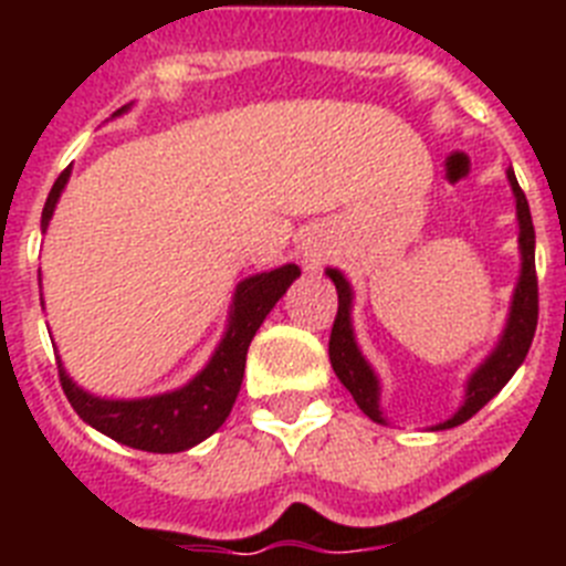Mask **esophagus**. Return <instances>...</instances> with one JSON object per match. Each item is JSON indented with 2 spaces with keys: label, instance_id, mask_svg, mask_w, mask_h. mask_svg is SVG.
<instances>
[{
  "label": "esophagus",
  "instance_id": "esophagus-1",
  "mask_svg": "<svg viewBox=\"0 0 566 566\" xmlns=\"http://www.w3.org/2000/svg\"><path fill=\"white\" fill-rule=\"evenodd\" d=\"M303 260H306V263H308V266H317V263H319V252H317V249H314V247H306V249H303Z\"/></svg>",
  "mask_w": 566,
  "mask_h": 566
}]
</instances>
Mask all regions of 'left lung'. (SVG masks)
<instances>
[{
    "label": "left lung",
    "instance_id": "1",
    "mask_svg": "<svg viewBox=\"0 0 566 566\" xmlns=\"http://www.w3.org/2000/svg\"><path fill=\"white\" fill-rule=\"evenodd\" d=\"M507 181L516 198V221H518V254H522V269H518L516 289H513V300H510L507 323L502 328L496 348L479 363V368L468 377L464 382V399L457 408L451 419L431 424V431H448L457 424L468 422L473 413H479L490 399L502 391L510 377L518 371V365L524 363L536 334L538 323V280H536V232H533V218H530L527 198H524L522 187L516 181L513 167L507 169ZM332 283L337 286V317H334L332 339H328V359L337 374L339 382L352 391L354 402L359 405V411L368 419L379 424H388L379 405V377L371 368V363L359 352L357 337H354V323H352V306H354V289L345 280L339 269H326Z\"/></svg>",
    "mask_w": 566,
    "mask_h": 566
}]
</instances>
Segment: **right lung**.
I'll use <instances>...</instances> for the list:
<instances>
[{
  "label": "right lung",
  "mask_w": 566,
  "mask_h": 566,
  "mask_svg": "<svg viewBox=\"0 0 566 566\" xmlns=\"http://www.w3.org/2000/svg\"><path fill=\"white\" fill-rule=\"evenodd\" d=\"M127 107L115 109L113 115L127 113ZM70 181V167L56 178L42 209V232H48L50 218L56 212L64 187ZM300 277V266L286 263L272 272H260L240 280L234 286L232 306H229L227 332L212 352L209 363L195 374L187 385L175 391L155 394V397L138 399H104L84 391L82 385L73 382L59 363V379H62L64 397L73 405V411L115 442L147 453H181L212 437L232 411L238 399L243 368H247V352L258 328L263 326L266 314L272 312L286 289ZM42 283V277H39Z\"/></svg>",
  "instance_id": "right-lung-1"
}]
</instances>
